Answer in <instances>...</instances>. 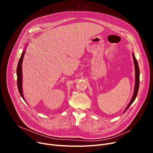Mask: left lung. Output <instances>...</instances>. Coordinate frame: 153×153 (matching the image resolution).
I'll list each match as a JSON object with an SVG mask.
<instances>
[{"label": "left lung", "mask_w": 153, "mask_h": 153, "mask_svg": "<svg viewBox=\"0 0 153 153\" xmlns=\"http://www.w3.org/2000/svg\"><path fill=\"white\" fill-rule=\"evenodd\" d=\"M133 55V58L134 60V68H135V87H134V94L133 95V97L130 101V102L128 104V105L127 106L125 110V112L127 110V109L129 108V107L133 103L134 100H135L136 96H137L138 89H139V85H140V69H139V66H138V64L137 62V60H136L135 56L134 54H132Z\"/></svg>", "instance_id": "obj_1"}]
</instances>
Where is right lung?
I'll use <instances>...</instances> for the list:
<instances>
[{
	"mask_svg": "<svg viewBox=\"0 0 153 153\" xmlns=\"http://www.w3.org/2000/svg\"><path fill=\"white\" fill-rule=\"evenodd\" d=\"M25 51H23L21 57L19 59V63H18V66L17 68V86H18V89L19 91V93L21 95V97L23 98V99L25 100V99H24L23 95V91H22V64L23 61V58L24 56V54H25Z\"/></svg>",
	"mask_w": 153,
	"mask_h": 153,
	"instance_id": "right-lung-1",
	"label": "right lung"
}]
</instances>
